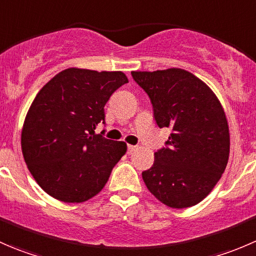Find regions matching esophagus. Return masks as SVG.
<instances>
[{
	"label": "esophagus",
	"mask_w": 256,
	"mask_h": 256,
	"mask_svg": "<svg viewBox=\"0 0 256 256\" xmlns=\"http://www.w3.org/2000/svg\"><path fill=\"white\" fill-rule=\"evenodd\" d=\"M135 150H138V146H134V144H128V151L130 152H134L135 151Z\"/></svg>",
	"instance_id": "34e87169"
}]
</instances>
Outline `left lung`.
I'll list each match as a JSON object with an SVG mask.
<instances>
[{
    "label": "left lung",
    "instance_id": "left-lung-1",
    "mask_svg": "<svg viewBox=\"0 0 256 256\" xmlns=\"http://www.w3.org/2000/svg\"><path fill=\"white\" fill-rule=\"evenodd\" d=\"M147 92L158 128H170L167 147L142 172L147 190L171 208L198 204L220 180L229 158L226 112L213 90L190 72H131Z\"/></svg>",
    "mask_w": 256,
    "mask_h": 256
}]
</instances>
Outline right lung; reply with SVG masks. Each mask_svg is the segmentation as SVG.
<instances>
[{"mask_svg":"<svg viewBox=\"0 0 256 256\" xmlns=\"http://www.w3.org/2000/svg\"><path fill=\"white\" fill-rule=\"evenodd\" d=\"M122 72L68 68L36 95L23 122L20 147L30 174L56 200L82 203L96 196L128 151L124 141L95 134Z\"/></svg>","mask_w":256,"mask_h":256,"instance_id":"add662e5","label":"right lung"}]
</instances>
